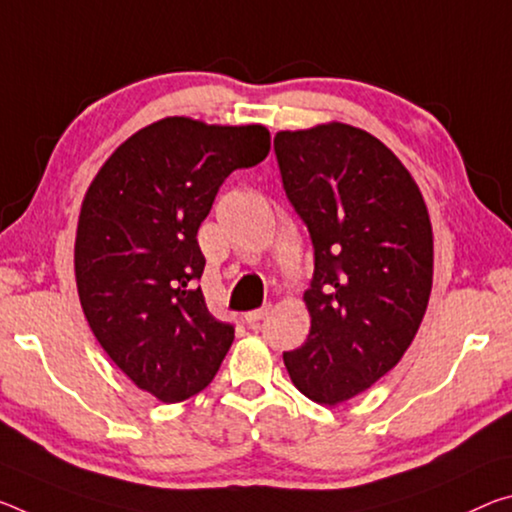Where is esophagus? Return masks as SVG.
Segmentation results:
<instances>
[{"mask_svg":"<svg viewBox=\"0 0 512 512\" xmlns=\"http://www.w3.org/2000/svg\"><path fill=\"white\" fill-rule=\"evenodd\" d=\"M269 310H271V305H264V307H259V310L246 312V323H248V326H255V323H259L266 314H269Z\"/></svg>","mask_w":512,"mask_h":512,"instance_id":"34e87169","label":"esophagus"}]
</instances>
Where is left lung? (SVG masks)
Returning <instances> with one entry per match:
<instances>
[{"label": "left lung", "mask_w": 512, "mask_h": 512, "mask_svg": "<svg viewBox=\"0 0 512 512\" xmlns=\"http://www.w3.org/2000/svg\"><path fill=\"white\" fill-rule=\"evenodd\" d=\"M282 186L307 225L314 275L307 342L282 353L307 399L337 405L394 369L433 287V227L399 157L344 123L278 132Z\"/></svg>", "instance_id": "left-lung-1"}]
</instances>
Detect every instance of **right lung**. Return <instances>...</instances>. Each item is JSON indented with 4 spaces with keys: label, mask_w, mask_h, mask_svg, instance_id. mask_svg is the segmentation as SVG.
Returning a JSON list of instances; mask_svg holds the SVG:
<instances>
[{
    "label": "right lung",
    "mask_w": 512,
    "mask_h": 512,
    "mask_svg": "<svg viewBox=\"0 0 512 512\" xmlns=\"http://www.w3.org/2000/svg\"><path fill=\"white\" fill-rule=\"evenodd\" d=\"M271 150L262 125L173 116L104 161L81 202L75 275L97 342L136 387L177 403L212 383L234 339L196 285L198 227L225 177Z\"/></svg>",
    "instance_id": "add662e5"
}]
</instances>
